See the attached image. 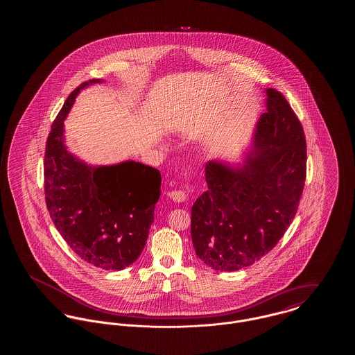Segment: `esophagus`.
Wrapping results in <instances>:
<instances>
[{
	"instance_id": "1",
	"label": "esophagus",
	"mask_w": 355,
	"mask_h": 355,
	"mask_svg": "<svg viewBox=\"0 0 355 355\" xmlns=\"http://www.w3.org/2000/svg\"><path fill=\"white\" fill-rule=\"evenodd\" d=\"M169 198H171L174 202H185L186 194L181 190H174V191H169L168 193Z\"/></svg>"
}]
</instances>
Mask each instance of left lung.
<instances>
[{"mask_svg":"<svg viewBox=\"0 0 355 355\" xmlns=\"http://www.w3.org/2000/svg\"><path fill=\"white\" fill-rule=\"evenodd\" d=\"M265 94L268 112L258 119L239 161H209L207 190L191 207L194 250L214 270H239L269 253L302 196V125L279 92L268 87Z\"/></svg>","mask_w":355,"mask_h":355,"instance_id":"left-lung-1","label":"left lung"}]
</instances>
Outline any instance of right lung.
<instances>
[{"instance_id": "right-lung-1", "label": "right lung", "mask_w": 355, "mask_h": 355, "mask_svg": "<svg viewBox=\"0 0 355 355\" xmlns=\"http://www.w3.org/2000/svg\"><path fill=\"white\" fill-rule=\"evenodd\" d=\"M80 85L51 125L44 175L45 200L54 226L71 250L103 270H123L142 253L161 194V173L135 161L92 165L65 144V119Z\"/></svg>"}]
</instances>
